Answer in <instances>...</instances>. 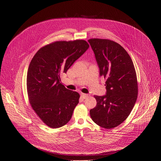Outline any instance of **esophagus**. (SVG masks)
Here are the masks:
<instances>
[{
    "mask_svg": "<svg viewBox=\"0 0 161 161\" xmlns=\"http://www.w3.org/2000/svg\"><path fill=\"white\" fill-rule=\"evenodd\" d=\"M81 96L82 97V98L83 99H86L87 97H88V94H83V93H82V94H81Z\"/></svg>",
    "mask_w": 161,
    "mask_h": 161,
    "instance_id": "1",
    "label": "esophagus"
}]
</instances>
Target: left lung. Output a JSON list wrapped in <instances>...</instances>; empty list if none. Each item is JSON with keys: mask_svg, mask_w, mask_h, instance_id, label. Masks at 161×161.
<instances>
[{"mask_svg": "<svg viewBox=\"0 0 161 161\" xmlns=\"http://www.w3.org/2000/svg\"><path fill=\"white\" fill-rule=\"evenodd\" d=\"M88 41L106 88L105 96H94L97 105L90 114L100 127L112 129L128 117L136 103L138 93L136 70L130 57L119 43L97 38Z\"/></svg>", "mask_w": 161, "mask_h": 161, "instance_id": "1", "label": "left lung"}]
</instances>
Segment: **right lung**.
<instances>
[{
  "label": "right lung",
  "mask_w": 161,
  "mask_h": 161,
  "mask_svg": "<svg viewBox=\"0 0 161 161\" xmlns=\"http://www.w3.org/2000/svg\"><path fill=\"white\" fill-rule=\"evenodd\" d=\"M85 40L55 41L40 48L27 71V89L32 108L48 127L56 129L71 119L80 94L67 89L60 76L88 48Z\"/></svg>",
  "instance_id": "1"
}]
</instances>
